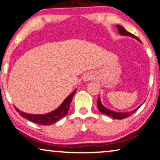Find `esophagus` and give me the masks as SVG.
Here are the masks:
<instances>
[{"label":"esophagus","mask_w":160,"mask_h":160,"mask_svg":"<svg viewBox=\"0 0 160 160\" xmlns=\"http://www.w3.org/2000/svg\"><path fill=\"white\" fill-rule=\"evenodd\" d=\"M94 78V76L93 74L91 72H87V73H85L84 75V81H85V82H88V81H91L92 79H93Z\"/></svg>","instance_id":"esophagus-1"}]
</instances>
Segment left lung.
I'll return each instance as SVG.
<instances>
[{"mask_svg": "<svg viewBox=\"0 0 160 160\" xmlns=\"http://www.w3.org/2000/svg\"><path fill=\"white\" fill-rule=\"evenodd\" d=\"M116 27H117L118 30H119V34H121L122 35H126V36L133 37V38L137 39L138 41H140L141 42V41L139 40V39L138 38L136 35H133L132 33H130L129 32H128L127 30H125V29H124L123 27H122V26H120V25H116ZM97 107L101 113L105 114V115L110 116V117H112L113 119H125V118L128 117V116H131L133 113H134L135 112L137 111V110L139 109V108H140V106H139V107H138L137 108H136L135 110H132L131 112H126V113H118V112L113 111V110H110L109 109H108V108H106L105 107H104V106L102 105L101 103V101H100V97H98V100H97Z\"/></svg>", "mask_w": 160, "mask_h": 160, "instance_id": "8db88e82", "label": "left lung"}]
</instances>
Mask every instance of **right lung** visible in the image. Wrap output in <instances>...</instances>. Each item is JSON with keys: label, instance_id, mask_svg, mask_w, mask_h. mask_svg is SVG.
Returning <instances> with one entry per match:
<instances>
[{"label": "right lung", "instance_id": "obj_1", "mask_svg": "<svg viewBox=\"0 0 160 160\" xmlns=\"http://www.w3.org/2000/svg\"><path fill=\"white\" fill-rule=\"evenodd\" d=\"M76 90H74L70 96H68V97L65 98L64 101L62 102V104L56 110L47 114H42V115L29 114L24 113L23 111H21L17 108L15 107V108L16 110V111L18 112L20 115L22 116V117L26 118V119L29 120L30 122H34V123L36 124H39V125H49L58 121L59 119H61L62 118L67 115L69 108H70V105L71 102H72V97H73L75 93H76Z\"/></svg>", "mask_w": 160, "mask_h": 160}]
</instances>
